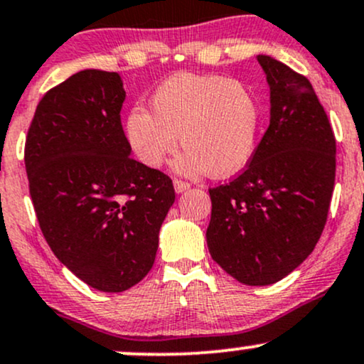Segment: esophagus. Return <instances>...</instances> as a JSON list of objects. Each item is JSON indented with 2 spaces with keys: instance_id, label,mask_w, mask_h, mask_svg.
Returning a JSON list of instances; mask_svg holds the SVG:
<instances>
[{
  "instance_id": "obj_1",
  "label": "esophagus",
  "mask_w": 364,
  "mask_h": 364,
  "mask_svg": "<svg viewBox=\"0 0 364 364\" xmlns=\"http://www.w3.org/2000/svg\"><path fill=\"white\" fill-rule=\"evenodd\" d=\"M173 185H174V190H176V193H183V191H186L188 188H190V183L183 181V179H178V178H174Z\"/></svg>"
}]
</instances>
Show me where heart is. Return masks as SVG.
<instances>
[{
  "label": "heart",
  "instance_id": "b5f03b06",
  "mask_svg": "<svg viewBox=\"0 0 364 364\" xmlns=\"http://www.w3.org/2000/svg\"><path fill=\"white\" fill-rule=\"evenodd\" d=\"M152 112L135 107L127 117L130 149L147 168H159L176 151L185 174L227 178L252 159L259 139L261 105L251 87L222 76L181 73L151 96Z\"/></svg>",
  "mask_w": 364,
  "mask_h": 364
}]
</instances>
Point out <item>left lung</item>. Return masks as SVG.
I'll list each match as a JSON object with an SVG mask.
<instances>
[{"label":"left lung","mask_w":364,"mask_h":364,"mask_svg":"<svg viewBox=\"0 0 364 364\" xmlns=\"http://www.w3.org/2000/svg\"><path fill=\"white\" fill-rule=\"evenodd\" d=\"M271 91V120L242 173L210 188L212 259L249 287L273 284L309 257L327 222L336 137L305 76L257 55Z\"/></svg>","instance_id":"obj_1"}]
</instances>
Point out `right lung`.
<instances>
[{
    "instance_id": "add662e5",
    "label": "right lung",
    "mask_w": 364,
    "mask_h": 364,
    "mask_svg": "<svg viewBox=\"0 0 364 364\" xmlns=\"http://www.w3.org/2000/svg\"><path fill=\"white\" fill-rule=\"evenodd\" d=\"M117 73L86 69L42 96L25 140L38 225L52 252L91 288L118 293L154 264L174 203L163 171L130 157Z\"/></svg>"
}]
</instances>
